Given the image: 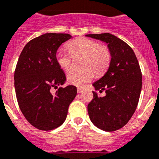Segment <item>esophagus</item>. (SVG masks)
<instances>
[{
	"instance_id": "obj_1",
	"label": "esophagus",
	"mask_w": 159,
	"mask_h": 159,
	"mask_svg": "<svg viewBox=\"0 0 159 159\" xmlns=\"http://www.w3.org/2000/svg\"><path fill=\"white\" fill-rule=\"evenodd\" d=\"M84 91V89L83 88H81V87H78V93H82Z\"/></svg>"
}]
</instances>
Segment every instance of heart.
<instances>
[{"mask_svg": "<svg viewBox=\"0 0 159 159\" xmlns=\"http://www.w3.org/2000/svg\"><path fill=\"white\" fill-rule=\"evenodd\" d=\"M74 57H83L82 66L85 70L72 71L67 75L69 83L76 86H83L93 79L94 71L97 74H103L109 67L111 53L107 47L99 45L98 41L86 38L73 40L67 45ZM72 56L62 50L57 51V63L65 71H69L72 66Z\"/></svg>", "mask_w": 159, "mask_h": 159, "instance_id": "obj_1", "label": "heart"}]
</instances>
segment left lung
Listing matches in <instances>:
<instances>
[{
    "instance_id": "left-lung-1",
    "label": "left lung",
    "mask_w": 159,
    "mask_h": 159,
    "mask_svg": "<svg viewBox=\"0 0 159 159\" xmlns=\"http://www.w3.org/2000/svg\"><path fill=\"white\" fill-rule=\"evenodd\" d=\"M85 37L103 41L111 53L108 70L93 82V98L88 105L92 123L104 131H114L123 127L130 119L139 103L143 77L139 61L130 46L113 34H87Z\"/></svg>"
}]
</instances>
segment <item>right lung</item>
<instances>
[{
  "label": "right lung",
  "mask_w": 159,
  "mask_h": 159,
  "mask_svg": "<svg viewBox=\"0 0 159 159\" xmlns=\"http://www.w3.org/2000/svg\"><path fill=\"white\" fill-rule=\"evenodd\" d=\"M72 37L49 33L29 41L19 57L14 74V86L19 107L26 120L41 130H51L63 124L68 108L77 95V88L69 85L56 61L57 51Z\"/></svg>",
  "instance_id": "obj_1"
}]
</instances>
